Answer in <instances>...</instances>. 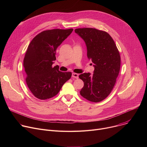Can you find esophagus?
<instances>
[{
	"label": "esophagus",
	"instance_id": "esophagus-1",
	"mask_svg": "<svg viewBox=\"0 0 147 147\" xmlns=\"http://www.w3.org/2000/svg\"><path fill=\"white\" fill-rule=\"evenodd\" d=\"M72 77L76 78H78V74H77V73H72Z\"/></svg>",
	"mask_w": 147,
	"mask_h": 147
}]
</instances>
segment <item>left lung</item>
I'll return each mask as SVG.
<instances>
[{"mask_svg":"<svg viewBox=\"0 0 147 147\" xmlns=\"http://www.w3.org/2000/svg\"><path fill=\"white\" fill-rule=\"evenodd\" d=\"M74 31L85 42L87 57L94 67L92 74L84 73L79 76L84 84L80 95L91 102H100L115 86L120 69L119 52L112 38L105 31L92 28Z\"/></svg>","mask_w":147,"mask_h":147,"instance_id":"8db88e82","label":"left lung"}]
</instances>
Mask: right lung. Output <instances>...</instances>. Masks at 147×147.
<instances>
[{"label": "right lung", "mask_w": 147, "mask_h": 147, "mask_svg": "<svg viewBox=\"0 0 147 147\" xmlns=\"http://www.w3.org/2000/svg\"><path fill=\"white\" fill-rule=\"evenodd\" d=\"M73 29H53L41 32L29 44L24 59L26 81L32 94L39 99L56 95L71 77V72H61L52 67L57 47Z\"/></svg>", "instance_id": "right-lung-1"}]
</instances>
